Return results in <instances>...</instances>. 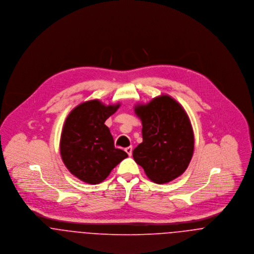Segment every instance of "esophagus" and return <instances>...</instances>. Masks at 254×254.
<instances>
[{"mask_svg": "<svg viewBox=\"0 0 254 254\" xmlns=\"http://www.w3.org/2000/svg\"><path fill=\"white\" fill-rule=\"evenodd\" d=\"M125 151L127 152V154L129 157L132 155V147H131V146H129V147H127V148L125 149Z\"/></svg>", "mask_w": 254, "mask_h": 254, "instance_id": "esophagus-1", "label": "esophagus"}]
</instances>
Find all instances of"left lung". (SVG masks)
I'll return each mask as SVG.
<instances>
[{
	"label": "left lung",
	"mask_w": 254,
	"mask_h": 254,
	"mask_svg": "<svg viewBox=\"0 0 254 254\" xmlns=\"http://www.w3.org/2000/svg\"><path fill=\"white\" fill-rule=\"evenodd\" d=\"M143 141L132 152L150 180L164 184L188 168L194 152V132L183 107L167 94L136 104Z\"/></svg>",
	"instance_id": "1"
}]
</instances>
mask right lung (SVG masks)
I'll list each match as a JSON object with an SVG mask.
<instances>
[{"mask_svg":"<svg viewBox=\"0 0 254 254\" xmlns=\"http://www.w3.org/2000/svg\"><path fill=\"white\" fill-rule=\"evenodd\" d=\"M120 103L105 105L94 99L75 107L67 116L60 138V155L68 170L88 184L105 180L111 170L127 157L114 146L105 121Z\"/></svg>","mask_w":254,"mask_h":254,"instance_id":"1","label":"right lung"}]
</instances>
